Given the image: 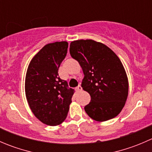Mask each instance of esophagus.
<instances>
[{
    "instance_id": "34e87169",
    "label": "esophagus",
    "mask_w": 152,
    "mask_h": 152,
    "mask_svg": "<svg viewBox=\"0 0 152 152\" xmlns=\"http://www.w3.org/2000/svg\"><path fill=\"white\" fill-rule=\"evenodd\" d=\"M82 87H81V85H79L76 88V91L77 92V93H79L80 91H82Z\"/></svg>"
}]
</instances>
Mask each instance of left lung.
Instances as JSON below:
<instances>
[{
	"label": "left lung",
	"instance_id": "left-lung-1",
	"mask_svg": "<svg viewBox=\"0 0 152 152\" xmlns=\"http://www.w3.org/2000/svg\"><path fill=\"white\" fill-rule=\"evenodd\" d=\"M70 53L82 67V87L91 98L85 107L86 113L99 122L114 118L124 108L129 93L128 77L118 56L93 39L71 42Z\"/></svg>",
	"mask_w": 152,
	"mask_h": 152
}]
</instances>
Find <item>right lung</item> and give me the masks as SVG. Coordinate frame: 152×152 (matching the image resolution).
Listing matches in <instances>:
<instances>
[{
  "mask_svg": "<svg viewBox=\"0 0 152 152\" xmlns=\"http://www.w3.org/2000/svg\"><path fill=\"white\" fill-rule=\"evenodd\" d=\"M66 41L48 43L31 60L25 79L26 97L31 110L42 123L62 124L67 118L73 90L59 78L58 70L66 56Z\"/></svg>",
  "mask_w": 152,
  "mask_h": 152,
  "instance_id": "1",
  "label": "right lung"
}]
</instances>
